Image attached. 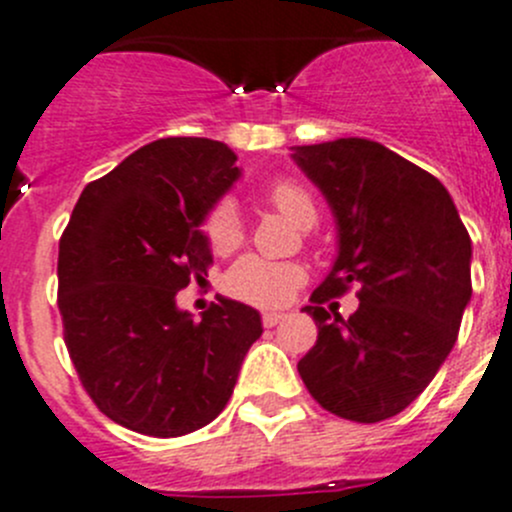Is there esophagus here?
Segmentation results:
<instances>
[{
    "label": "esophagus",
    "mask_w": 512,
    "mask_h": 512,
    "mask_svg": "<svg viewBox=\"0 0 512 512\" xmlns=\"http://www.w3.org/2000/svg\"><path fill=\"white\" fill-rule=\"evenodd\" d=\"M285 312H265V315H262V325L265 327H275L277 322H282L285 320Z\"/></svg>",
    "instance_id": "1"
}]
</instances>
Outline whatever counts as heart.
Listing matches in <instances>:
<instances>
[{
  "label": "heart",
  "instance_id": "b5f03b06",
  "mask_svg": "<svg viewBox=\"0 0 512 512\" xmlns=\"http://www.w3.org/2000/svg\"><path fill=\"white\" fill-rule=\"evenodd\" d=\"M267 200L297 227L310 230L317 220L315 200L297 182H275L267 190ZM205 235L215 252H232L245 237L240 210L232 200L217 202L205 220ZM305 280V272L295 262H270L265 257L247 255L227 270L225 292L235 300L255 307H277L292 297Z\"/></svg>",
  "mask_w": 512,
  "mask_h": 512
}]
</instances>
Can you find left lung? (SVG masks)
Returning <instances> with one entry per match:
<instances>
[{
    "mask_svg": "<svg viewBox=\"0 0 512 512\" xmlns=\"http://www.w3.org/2000/svg\"><path fill=\"white\" fill-rule=\"evenodd\" d=\"M337 227V257L312 292L317 342L300 362L312 398L337 418L380 423L430 385L458 340L473 245L443 182L362 137L292 147ZM360 281L342 321L321 307Z\"/></svg>",
    "mask_w": 512,
    "mask_h": 512,
    "instance_id": "1",
    "label": "left lung"
}]
</instances>
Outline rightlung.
Returning a JSON list of instances; mask_svg holds the SVG:
<instances>
[{
	"mask_svg": "<svg viewBox=\"0 0 512 512\" xmlns=\"http://www.w3.org/2000/svg\"><path fill=\"white\" fill-rule=\"evenodd\" d=\"M237 155L207 137H167L84 187L59 240L64 342L84 390L122 428L180 438L225 410L262 317L220 297L202 320L177 292L205 280L202 232L240 180Z\"/></svg>",
	"mask_w": 512,
	"mask_h": 512,
	"instance_id": "obj_1",
	"label": "right lung"
}]
</instances>
